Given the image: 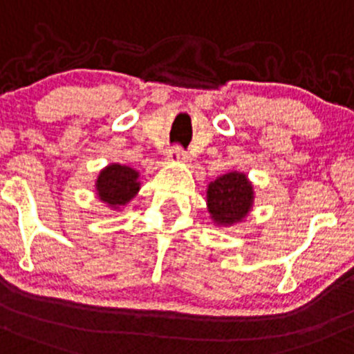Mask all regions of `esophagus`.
<instances>
[{
	"instance_id": "1",
	"label": "esophagus",
	"mask_w": 354,
	"mask_h": 354,
	"mask_svg": "<svg viewBox=\"0 0 354 354\" xmlns=\"http://www.w3.org/2000/svg\"><path fill=\"white\" fill-rule=\"evenodd\" d=\"M167 160H171V162H188V153L183 149H180V147H176V149L169 150Z\"/></svg>"
}]
</instances>
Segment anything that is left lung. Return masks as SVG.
<instances>
[{"label": "left lung", "mask_w": 354, "mask_h": 354, "mask_svg": "<svg viewBox=\"0 0 354 354\" xmlns=\"http://www.w3.org/2000/svg\"><path fill=\"white\" fill-rule=\"evenodd\" d=\"M254 185L242 171H228L207 185L205 204L211 221L218 228H232L245 221L252 211Z\"/></svg>", "instance_id": "8db88e82"}]
</instances>
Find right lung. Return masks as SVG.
Returning a JSON list of instances; mask_svg holds the SVG:
<instances>
[{"instance_id": "1", "label": "right lung", "mask_w": 354, "mask_h": 354, "mask_svg": "<svg viewBox=\"0 0 354 354\" xmlns=\"http://www.w3.org/2000/svg\"><path fill=\"white\" fill-rule=\"evenodd\" d=\"M140 188V173L126 164H107L95 180L98 201L115 212H121L138 195Z\"/></svg>"}]
</instances>
